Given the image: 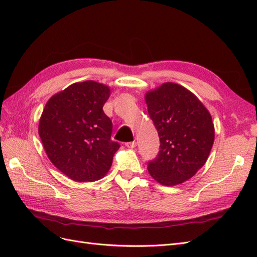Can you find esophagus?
<instances>
[{
	"mask_svg": "<svg viewBox=\"0 0 257 257\" xmlns=\"http://www.w3.org/2000/svg\"><path fill=\"white\" fill-rule=\"evenodd\" d=\"M125 146L127 148H130V149H133V148L136 147V142H130V143H126Z\"/></svg>",
	"mask_w": 257,
	"mask_h": 257,
	"instance_id": "esophagus-1",
	"label": "esophagus"
}]
</instances>
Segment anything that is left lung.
Returning <instances> with one entry per match:
<instances>
[{"label":"left lung","mask_w":257,"mask_h":257,"mask_svg":"<svg viewBox=\"0 0 257 257\" xmlns=\"http://www.w3.org/2000/svg\"><path fill=\"white\" fill-rule=\"evenodd\" d=\"M145 98L161 144L158 157L148 163L149 174L167 186L189 180L213 146L211 114L191 91L174 82L147 92Z\"/></svg>","instance_id":"8db88e82"}]
</instances>
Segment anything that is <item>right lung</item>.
I'll return each mask as SVG.
<instances>
[{"instance_id": "right-lung-1", "label": "right lung", "mask_w": 257, "mask_h": 257, "mask_svg": "<svg viewBox=\"0 0 257 257\" xmlns=\"http://www.w3.org/2000/svg\"><path fill=\"white\" fill-rule=\"evenodd\" d=\"M110 89L93 80L76 82L46 104L38 134L49 160L74 181L104 177L120 148L111 141L112 122L103 106Z\"/></svg>"}]
</instances>
